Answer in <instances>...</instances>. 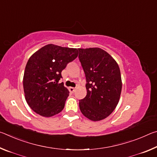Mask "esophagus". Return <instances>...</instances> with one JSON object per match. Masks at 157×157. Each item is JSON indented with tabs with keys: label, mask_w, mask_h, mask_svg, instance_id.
Here are the masks:
<instances>
[{
	"label": "esophagus",
	"mask_w": 157,
	"mask_h": 157,
	"mask_svg": "<svg viewBox=\"0 0 157 157\" xmlns=\"http://www.w3.org/2000/svg\"><path fill=\"white\" fill-rule=\"evenodd\" d=\"M69 89V91H70L71 93H74L75 91V88H73V87H69L68 88Z\"/></svg>",
	"instance_id": "1"
}]
</instances>
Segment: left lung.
I'll return each instance as SVG.
<instances>
[{"mask_svg": "<svg viewBox=\"0 0 157 157\" xmlns=\"http://www.w3.org/2000/svg\"><path fill=\"white\" fill-rule=\"evenodd\" d=\"M78 50L87 91L86 97L79 100V109L89 120H103L113 112L120 100V68L115 59L104 50L99 48Z\"/></svg>", "mask_w": 157, "mask_h": 157, "instance_id": "obj_1", "label": "left lung"}]
</instances>
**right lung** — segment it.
<instances>
[{
	"mask_svg": "<svg viewBox=\"0 0 157 157\" xmlns=\"http://www.w3.org/2000/svg\"><path fill=\"white\" fill-rule=\"evenodd\" d=\"M78 55L77 48L48 44L30 57L23 83L25 100L34 112L51 117L63 110L69 91L59 83L61 73Z\"/></svg>",
	"mask_w": 157,
	"mask_h": 157,
	"instance_id": "1",
	"label": "right lung"
}]
</instances>
